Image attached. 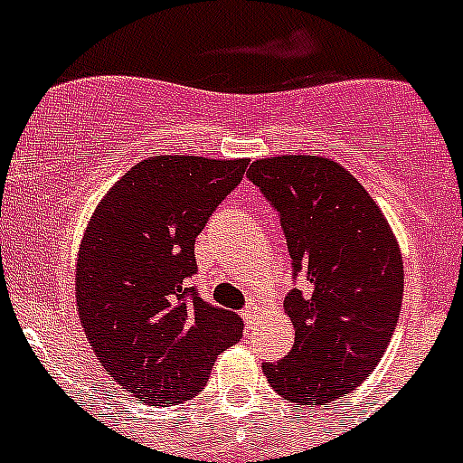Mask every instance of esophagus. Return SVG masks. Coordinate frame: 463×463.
<instances>
[{"mask_svg": "<svg viewBox=\"0 0 463 463\" xmlns=\"http://www.w3.org/2000/svg\"><path fill=\"white\" fill-rule=\"evenodd\" d=\"M241 317H243V325H245V329H252V326L257 325V310H255V306H248V308H243L241 310Z\"/></svg>", "mask_w": 463, "mask_h": 463, "instance_id": "34e87169", "label": "esophagus"}]
</instances>
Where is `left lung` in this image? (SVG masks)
I'll return each mask as SVG.
<instances>
[{
    "instance_id": "obj_1",
    "label": "left lung",
    "mask_w": 463,
    "mask_h": 463,
    "mask_svg": "<svg viewBox=\"0 0 463 463\" xmlns=\"http://www.w3.org/2000/svg\"><path fill=\"white\" fill-rule=\"evenodd\" d=\"M248 178L280 213L294 271L285 315L294 347L264 364L278 396L326 406L369 378L394 334L403 298V260L373 196L345 166L320 155H276L252 162Z\"/></svg>"
}]
</instances>
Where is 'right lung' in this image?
<instances>
[{
	"label": "right lung",
	"instance_id": "add662e5",
	"mask_svg": "<svg viewBox=\"0 0 463 463\" xmlns=\"http://www.w3.org/2000/svg\"><path fill=\"white\" fill-rule=\"evenodd\" d=\"M245 166L199 155L141 159L83 232L73 278L80 325L110 378L150 406L199 394L218 354L243 336L239 315L185 285L194 239Z\"/></svg>",
	"mask_w": 463,
	"mask_h": 463
}]
</instances>
